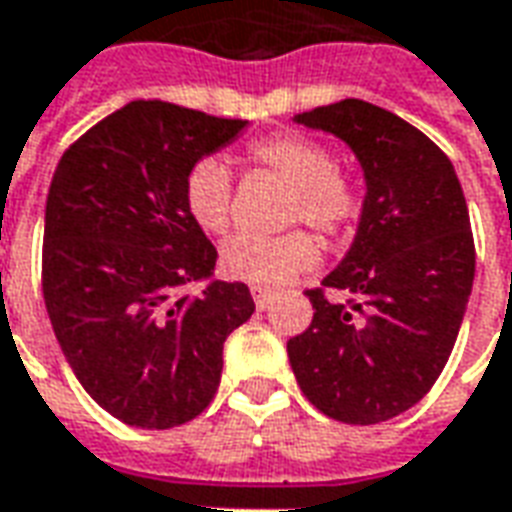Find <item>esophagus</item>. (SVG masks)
<instances>
[{"instance_id": "obj_1", "label": "esophagus", "mask_w": 512, "mask_h": 512, "mask_svg": "<svg viewBox=\"0 0 512 512\" xmlns=\"http://www.w3.org/2000/svg\"><path fill=\"white\" fill-rule=\"evenodd\" d=\"M252 299H255L257 310H266L274 302V291H268V288H252Z\"/></svg>"}]
</instances>
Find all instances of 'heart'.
I'll return each mask as SVG.
<instances>
[{"mask_svg": "<svg viewBox=\"0 0 512 512\" xmlns=\"http://www.w3.org/2000/svg\"><path fill=\"white\" fill-rule=\"evenodd\" d=\"M249 157L260 169L277 174L291 185L285 224L305 221L330 238H343L363 216V194L357 182L343 174L327 144L316 138L280 132L249 146ZM182 205L199 230L221 235L230 227L232 177L219 157H202L185 174ZM321 249L305 230L285 232L277 238L235 235L221 246V268L232 280L257 288L285 285L302 271L318 266Z\"/></svg>", "mask_w": 512, "mask_h": 512, "instance_id": "obj_1", "label": "heart"}]
</instances>
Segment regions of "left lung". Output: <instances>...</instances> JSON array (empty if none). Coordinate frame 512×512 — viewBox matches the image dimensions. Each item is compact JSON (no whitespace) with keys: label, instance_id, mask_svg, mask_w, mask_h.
Wrapping results in <instances>:
<instances>
[{"label":"left lung","instance_id":"obj_1","mask_svg":"<svg viewBox=\"0 0 512 512\" xmlns=\"http://www.w3.org/2000/svg\"><path fill=\"white\" fill-rule=\"evenodd\" d=\"M352 146L366 177L352 249L321 288L313 321L288 341L307 402L343 424H380L441 377L474 282V235L455 166L391 110L343 99L296 116ZM324 287L350 299L330 303Z\"/></svg>","mask_w":512,"mask_h":512}]
</instances>
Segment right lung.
Returning a JSON list of instances; mask_svg holds the SVG:
<instances>
[{
	"mask_svg": "<svg viewBox=\"0 0 512 512\" xmlns=\"http://www.w3.org/2000/svg\"><path fill=\"white\" fill-rule=\"evenodd\" d=\"M246 121L130 102L63 152L46 196L44 302L71 371L130 427L171 430L219 391L221 352L255 313L244 282L207 280L216 246L182 205L185 174Z\"/></svg>",
	"mask_w": 512,
	"mask_h": 512,
	"instance_id": "1",
	"label": "right lung"
}]
</instances>
